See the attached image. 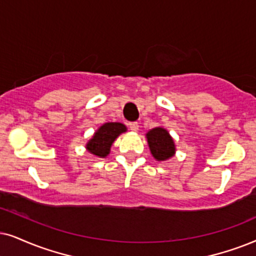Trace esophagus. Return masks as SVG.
<instances>
[{"label":"esophagus","instance_id":"34e87169","mask_svg":"<svg viewBox=\"0 0 256 256\" xmlns=\"http://www.w3.org/2000/svg\"><path fill=\"white\" fill-rule=\"evenodd\" d=\"M128 128H130V130L136 132V131H138L139 125H138L137 122H128Z\"/></svg>","mask_w":256,"mask_h":256}]
</instances>
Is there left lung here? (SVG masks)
<instances>
[{
  "label": "left lung",
  "mask_w": 256,
  "mask_h": 256,
  "mask_svg": "<svg viewBox=\"0 0 256 256\" xmlns=\"http://www.w3.org/2000/svg\"><path fill=\"white\" fill-rule=\"evenodd\" d=\"M146 138L152 156L157 160H166L174 156V144L166 130L156 128L148 132Z\"/></svg>",
  "instance_id": "1"
}]
</instances>
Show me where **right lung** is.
Wrapping results in <instances>:
<instances>
[{"mask_svg": "<svg viewBox=\"0 0 256 256\" xmlns=\"http://www.w3.org/2000/svg\"><path fill=\"white\" fill-rule=\"evenodd\" d=\"M126 131L125 125L120 122H106L100 126L93 138L87 143L86 148L90 154L99 157H106L110 154V148L119 134Z\"/></svg>", "mask_w": 256, "mask_h": 256, "instance_id": "right-lung-1", "label": "right lung"}]
</instances>
